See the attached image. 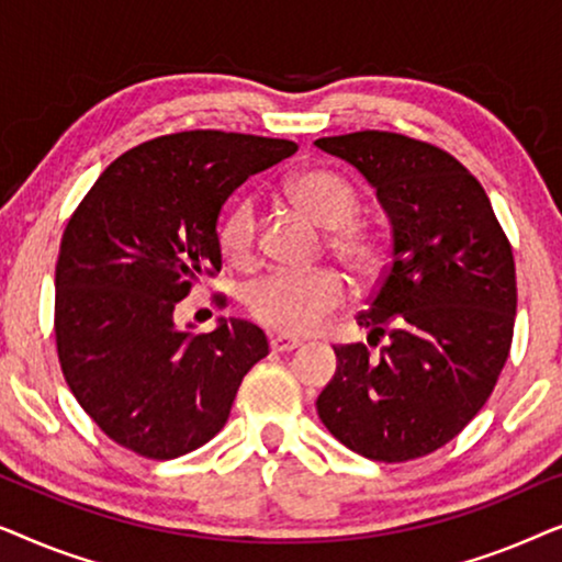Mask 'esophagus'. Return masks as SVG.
Instances as JSON below:
<instances>
[{
	"label": "esophagus",
	"mask_w": 562,
	"mask_h": 562,
	"mask_svg": "<svg viewBox=\"0 0 562 562\" xmlns=\"http://www.w3.org/2000/svg\"><path fill=\"white\" fill-rule=\"evenodd\" d=\"M302 340H296V337H289V335H273L271 337V350L273 352H291L296 350Z\"/></svg>",
	"instance_id": "esophagus-1"
}]
</instances>
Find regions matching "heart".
I'll return each instance as SVG.
<instances>
[{"label":"heart","instance_id":"heart-1","mask_svg":"<svg viewBox=\"0 0 562 562\" xmlns=\"http://www.w3.org/2000/svg\"><path fill=\"white\" fill-rule=\"evenodd\" d=\"M286 194L329 233V248L358 279L381 268V237L358 222L360 199L348 179L329 168H304L286 181ZM217 245L229 266L248 268L258 256V210L250 196L235 199L220 217ZM348 289L333 268L271 271L245 291V306L260 325L289 335L319 329L345 304Z\"/></svg>","mask_w":562,"mask_h":562}]
</instances>
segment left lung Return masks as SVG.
Wrapping results in <instances>:
<instances>
[{
  "label": "left lung",
  "instance_id": "left-lung-1",
  "mask_svg": "<svg viewBox=\"0 0 562 562\" xmlns=\"http://www.w3.org/2000/svg\"><path fill=\"white\" fill-rule=\"evenodd\" d=\"M375 187L391 220L389 263L358 314L368 344L335 345V379L317 398L333 437L379 463L425 458L488 402L517 317L512 243L479 179L417 137L360 130L319 137Z\"/></svg>",
  "mask_w": 562,
  "mask_h": 562
}]
</instances>
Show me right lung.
<instances>
[{"label": "right lung", "mask_w": 562, "mask_h": 562, "mask_svg": "<svg viewBox=\"0 0 562 562\" xmlns=\"http://www.w3.org/2000/svg\"><path fill=\"white\" fill-rule=\"evenodd\" d=\"M296 148L222 130L160 135L106 166L74 210L56 260L53 333L68 389L112 442L171 460L225 427L268 337L245 319L191 335L173 310L220 273L227 196Z\"/></svg>", "instance_id": "add662e5"}]
</instances>
